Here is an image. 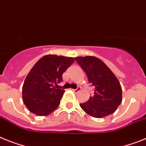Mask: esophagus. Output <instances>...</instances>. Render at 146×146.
I'll use <instances>...</instances> for the list:
<instances>
[{
  "mask_svg": "<svg viewBox=\"0 0 146 146\" xmlns=\"http://www.w3.org/2000/svg\"><path fill=\"white\" fill-rule=\"evenodd\" d=\"M81 90V88H77L76 89H73V91L74 92V93H76V94H77V93H79V91Z\"/></svg>",
  "mask_w": 146,
  "mask_h": 146,
  "instance_id": "34e87169",
  "label": "esophagus"
}]
</instances>
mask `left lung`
Returning <instances> with one entry per match:
<instances>
[{"instance_id":"8db88e82","label":"left lung","mask_w":146,"mask_h":146,"mask_svg":"<svg viewBox=\"0 0 146 146\" xmlns=\"http://www.w3.org/2000/svg\"><path fill=\"white\" fill-rule=\"evenodd\" d=\"M76 61L84 70L91 86L94 96L80 107L95 118H102L114 113L122 102L120 83L105 63L95 56L76 57Z\"/></svg>"}]
</instances>
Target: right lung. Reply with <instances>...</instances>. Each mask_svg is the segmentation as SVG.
<instances>
[{"label":"right lung","instance_id":"add662e5","mask_svg":"<svg viewBox=\"0 0 146 146\" xmlns=\"http://www.w3.org/2000/svg\"><path fill=\"white\" fill-rule=\"evenodd\" d=\"M74 58L46 55L35 63L23 85L22 97L26 107L37 116H46L54 111L64 90L58 88L62 74L73 63Z\"/></svg>","mask_w":146,"mask_h":146}]
</instances>
